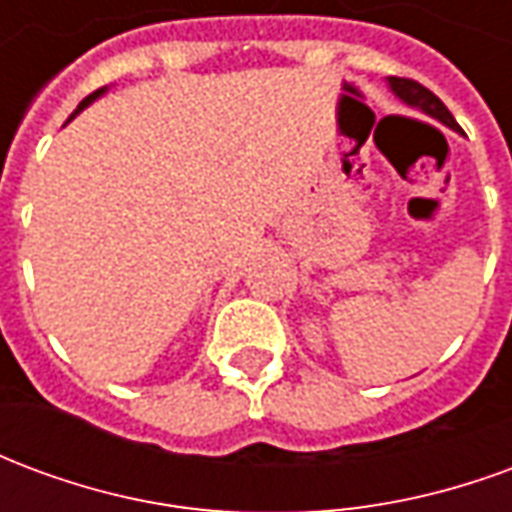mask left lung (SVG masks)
<instances>
[{
    "label": "left lung",
    "instance_id": "left-lung-1",
    "mask_svg": "<svg viewBox=\"0 0 512 512\" xmlns=\"http://www.w3.org/2000/svg\"><path fill=\"white\" fill-rule=\"evenodd\" d=\"M389 87L395 90V95L403 101V104L417 106V109H422V112H428L430 117L441 120L444 126L458 128L455 117L450 115V109L441 104L439 98L430 93L428 87H422V84L414 82V79H403V76H389Z\"/></svg>",
    "mask_w": 512,
    "mask_h": 512
}]
</instances>
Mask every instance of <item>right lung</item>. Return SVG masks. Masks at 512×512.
<instances>
[{
	"instance_id": "1",
	"label": "right lung",
	"mask_w": 512,
	"mask_h": 512,
	"mask_svg": "<svg viewBox=\"0 0 512 512\" xmlns=\"http://www.w3.org/2000/svg\"><path fill=\"white\" fill-rule=\"evenodd\" d=\"M101 93H104V90H95V93H93V95H87V98H84L82 104H79V109H76V112H82L84 106L90 104V101H95V98H98V95H101ZM76 112H73V115H76Z\"/></svg>"
}]
</instances>
